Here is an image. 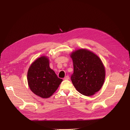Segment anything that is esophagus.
Listing matches in <instances>:
<instances>
[{
    "label": "esophagus",
    "mask_w": 130,
    "mask_h": 130,
    "mask_svg": "<svg viewBox=\"0 0 130 130\" xmlns=\"http://www.w3.org/2000/svg\"><path fill=\"white\" fill-rule=\"evenodd\" d=\"M69 76L68 75H67L64 78V80H69Z\"/></svg>",
    "instance_id": "34e87169"
}]
</instances>
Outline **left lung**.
I'll use <instances>...</instances> for the list:
<instances>
[{"mask_svg": "<svg viewBox=\"0 0 130 130\" xmlns=\"http://www.w3.org/2000/svg\"><path fill=\"white\" fill-rule=\"evenodd\" d=\"M74 67L72 83L77 91L92 96L99 91L105 78V68L101 59L86 49L75 50L70 54Z\"/></svg>", "mask_w": 130, "mask_h": 130, "instance_id": "left-lung-1", "label": "left lung"}]
</instances>
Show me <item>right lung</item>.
<instances>
[{"instance_id":"add662e5","label":"right lung","mask_w":130,"mask_h":130,"mask_svg":"<svg viewBox=\"0 0 130 130\" xmlns=\"http://www.w3.org/2000/svg\"><path fill=\"white\" fill-rule=\"evenodd\" d=\"M27 80L30 90L42 98H48L55 92L63 81L49 67L46 56L37 58L29 68Z\"/></svg>"}]
</instances>
